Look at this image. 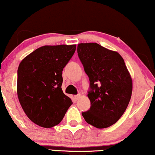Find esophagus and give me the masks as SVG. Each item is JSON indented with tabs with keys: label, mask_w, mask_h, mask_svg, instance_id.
<instances>
[{
	"label": "esophagus",
	"mask_w": 155,
	"mask_h": 155,
	"mask_svg": "<svg viewBox=\"0 0 155 155\" xmlns=\"http://www.w3.org/2000/svg\"><path fill=\"white\" fill-rule=\"evenodd\" d=\"M81 94H77V95L75 96V98H76V100H78V99H79L80 98H81Z\"/></svg>",
	"instance_id": "obj_1"
}]
</instances>
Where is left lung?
<instances>
[{"instance_id": "obj_1", "label": "left lung", "mask_w": 155, "mask_h": 155, "mask_svg": "<svg viewBox=\"0 0 155 155\" xmlns=\"http://www.w3.org/2000/svg\"><path fill=\"white\" fill-rule=\"evenodd\" d=\"M77 52L91 89L87 94L91 107L82 116L94 127L107 128L120 119L130 103L132 77L118 52L97 43L78 44Z\"/></svg>"}]
</instances>
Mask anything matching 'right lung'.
Masks as SVG:
<instances>
[{"label":"right lung","instance_id":"1","mask_svg":"<svg viewBox=\"0 0 155 155\" xmlns=\"http://www.w3.org/2000/svg\"><path fill=\"white\" fill-rule=\"evenodd\" d=\"M76 46H41L19 64V102L29 119L38 126L51 128L58 124L73 104L62 91V71L74 55Z\"/></svg>","mask_w":155,"mask_h":155}]
</instances>
